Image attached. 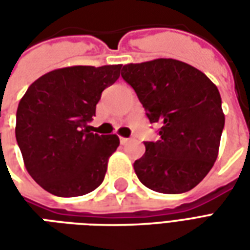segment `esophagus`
<instances>
[{
    "label": "esophagus",
    "mask_w": 250,
    "mask_h": 250,
    "mask_svg": "<svg viewBox=\"0 0 250 250\" xmlns=\"http://www.w3.org/2000/svg\"><path fill=\"white\" fill-rule=\"evenodd\" d=\"M128 142H130L128 138H123V136H120V143H122V145H125V143H128Z\"/></svg>",
    "instance_id": "34e87169"
}]
</instances>
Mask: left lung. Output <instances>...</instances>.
<instances>
[{
  "instance_id": "left-lung-1",
  "label": "left lung",
  "mask_w": 250,
  "mask_h": 250,
  "mask_svg": "<svg viewBox=\"0 0 250 250\" xmlns=\"http://www.w3.org/2000/svg\"><path fill=\"white\" fill-rule=\"evenodd\" d=\"M122 77L135 89L150 123L161 125L157 142L134 163L146 188L163 194L188 191L213 167L225 115L218 88L197 68L174 59L127 64Z\"/></svg>"
}]
</instances>
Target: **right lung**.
Instances as JSON below:
<instances>
[{
  "instance_id": "right-lung-1",
  "label": "right lung",
  "mask_w": 250,
  "mask_h": 250,
  "mask_svg": "<svg viewBox=\"0 0 250 250\" xmlns=\"http://www.w3.org/2000/svg\"><path fill=\"white\" fill-rule=\"evenodd\" d=\"M120 69L122 64L59 68L32 83L20 100L16 139L26 171L48 193L77 197L103 182L119 138L93 134L87 123Z\"/></svg>"
}]
</instances>
